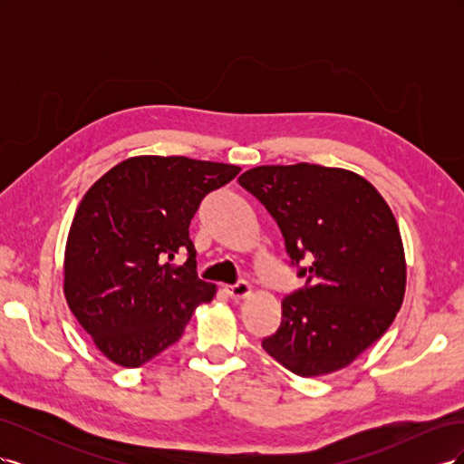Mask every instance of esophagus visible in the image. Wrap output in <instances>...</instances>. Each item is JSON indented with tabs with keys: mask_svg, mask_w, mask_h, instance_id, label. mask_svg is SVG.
Segmentation results:
<instances>
[{
	"mask_svg": "<svg viewBox=\"0 0 464 464\" xmlns=\"http://www.w3.org/2000/svg\"><path fill=\"white\" fill-rule=\"evenodd\" d=\"M227 292H228L230 298L240 300V298H246V296H247V294L251 292V288H249V285L246 283V280H237L236 285L227 286Z\"/></svg>",
	"mask_w": 464,
	"mask_h": 464,
	"instance_id": "obj_1",
	"label": "esophagus"
}]
</instances>
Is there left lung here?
Instances as JSON below:
<instances>
[{
	"label": "left lung",
	"instance_id": "left-lung-1",
	"mask_svg": "<svg viewBox=\"0 0 464 464\" xmlns=\"http://www.w3.org/2000/svg\"><path fill=\"white\" fill-rule=\"evenodd\" d=\"M237 181L269 210L290 266L305 278L280 302L265 353L302 377L348 366L389 329L404 298V249L389 205L343 168L257 166Z\"/></svg>",
	"mask_w": 464,
	"mask_h": 464
}]
</instances>
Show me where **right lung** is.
<instances>
[{
	"label": "right lung",
	"mask_w": 464,
	"mask_h": 464,
	"mask_svg": "<svg viewBox=\"0 0 464 464\" xmlns=\"http://www.w3.org/2000/svg\"><path fill=\"white\" fill-rule=\"evenodd\" d=\"M240 168L188 157L120 162L85 193L65 246V298L101 353L139 368L178 343L215 285L198 276L189 224ZM179 253L181 267L169 261Z\"/></svg>",
	"instance_id": "right-lung-1"
}]
</instances>
